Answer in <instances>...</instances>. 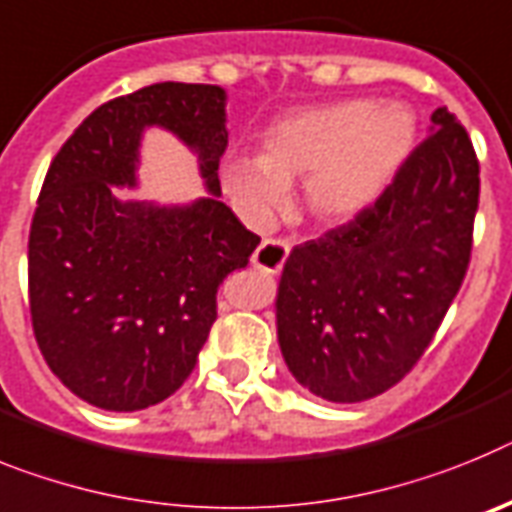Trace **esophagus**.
<instances>
[{
	"instance_id": "1",
	"label": "esophagus",
	"mask_w": 512,
	"mask_h": 512,
	"mask_svg": "<svg viewBox=\"0 0 512 512\" xmlns=\"http://www.w3.org/2000/svg\"><path fill=\"white\" fill-rule=\"evenodd\" d=\"M288 255H291V244L283 239H265L252 255V265L262 273H281Z\"/></svg>"
}]
</instances>
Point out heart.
<instances>
[{
  "mask_svg": "<svg viewBox=\"0 0 512 512\" xmlns=\"http://www.w3.org/2000/svg\"><path fill=\"white\" fill-rule=\"evenodd\" d=\"M415 139L407 108L340 100L283 115L262 133L260 157H231L224 182L239 206L262 213L304 180V198L322 219H350L389 185Z\"/></svg>",
  "mask_w": 512,
  "mask_h": 512,
  "instance_id": "b5f03b06",
  "label": "heart"
}]
</instances>
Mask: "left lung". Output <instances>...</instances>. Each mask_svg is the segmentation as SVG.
Masks as SVG:
<instances>
[{"mask_svg":"<svg viewBox=\"0 0 512 512\" xmlns=\"http://www.w3.org/2000/svg\"><path fill=\"white\" fill-rule=\"evenodd\" d=\"M394 180L348 224L293 247L278 340L301 386L327 402L379 397L430 348L466 278L479 159L448 108Z\"/></svg>","mask_w":512,"mask_h":512,"instance_id":"obj_1","label":"left lung"}]
</instances>
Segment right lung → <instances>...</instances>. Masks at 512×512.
<instances>
[{
  "mask_svg": "<svg viewBox=\"0 0 512 512\" xmlns=\"http://www.w3.org/2000/svg\"><path fill=\"white\" fill-rule=\"evenodd\" d=\"M226 92L159 82L92 110L43 180L28 239L30 319L48 368L100 410L133 412L175 394L216 322L224 278L260 237L219 201ZM162 125L199 151L211 199L121 204L140 131Z\"/></svg>",
  "mask_w": 512,
  "mask_h": 512,
  "instance_id": "obj_1",
  "label": "right lung"
}]
</instances>
